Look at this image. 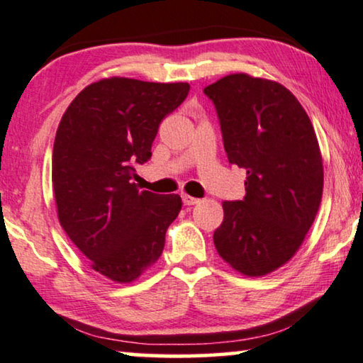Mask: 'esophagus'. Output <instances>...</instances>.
Here are the masks:
<instances>
[{
    "instance_id": "1",
    "label": "esophagus",
    "mask_w": 363,
    "mask_h": 363,
    "mask_svg": "<svg viewBox=\"0 0 363 363\" xmlns=\"http://www.w3.org/2000/svg\"><path fill=\"white\" fill-rule=\"evenodd\" d=\"M182 200H183V205H186V206L196 205L200 201L199 199H193V196H190V195H182Z\"/></svg>"
}]
</instances>
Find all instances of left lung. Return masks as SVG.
<instances>
[{
  "instance_id": "obj_1",
  "label": "left lung",
  "mask_w": 363,
  "mask_h": 363,
  "mask_svg": "<svg viewBox=\"0 0 363 363\" xmlns=\"http://www.w3.org/2000/svg\"><path fill=\"white\" fill-rule=\"evenodd\" d=\"M203 93L215 105L228 162L247 170L243 199L223 201L215 247L240 274L267 275L295 255L317 216L323 190L317 135L280 83L237 73Z\"/></svg>"
}]
</instances>
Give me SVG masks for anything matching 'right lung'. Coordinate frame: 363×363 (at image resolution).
Listing matches in <instances>:
<instances>
[{
    "instance_id": "obj_1",
    "label": "right lung",
    "mask_w": 363,
    "mask_h": 363,
    "mask_svg": "<svg viewBox=\"0 0 363 363\" xmlns=\"http://www.w3.org/2000/svg\"><path fill=\"white\" fill-rule=\"evenodd\" d=\"M188 83L110 78L91 83L60 121L53 190L61 227L91 267L128 284L162 255L182 210L178 195L140 191L136 164L152 158L162 120L185 101Z\"/></svg>"
}]
</instances>
